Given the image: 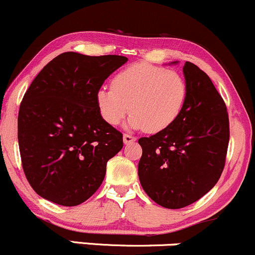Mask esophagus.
Masks as SVG:
<instances>
[{
    "label": "esophagus",
    "mask_w": 255,
    "mask_h": 255,
    "mask_svg": "<svg viewBox=\"0 0 255 255\" xmlns=\"http://www.w3.org/2000/svg\"><path fill=\"white\" fill-rule=\"evenodd\" d=\"M123 140H124L125 145H130V143L135 142L136 137H135V136H132V135H128V133H124V136H123Z\"/></svg>",
    "instance_id": "1"
}]
</instances>
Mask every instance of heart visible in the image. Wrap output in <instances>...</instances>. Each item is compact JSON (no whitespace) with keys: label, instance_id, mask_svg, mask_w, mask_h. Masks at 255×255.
Listing matches in <instances>:
<instances>
[{"label":"heart","instance_id":"obj_1","mask_svg":"<svg viewBox=\"0 0 255 255\" xmlns=\"http://www.w3.org/2000/svg\"><path fill=\"white\" fill-rule=\"evenodd\" d=\"M188 87L182 75L151 64H133L114 76L112 89L97 91L96 103L102 119L118 125L128 112V125L159 132L182 113Z\"/></svg>","mask_w":255,"mask_h":255}]
</instances>
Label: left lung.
<instances>
[{
  "label": "left lung",
  "mask_w": 255,
  "mask_h": 255,
  "mask_svg": "<svg viewBox=\"0 0 255 255\" xmlns=\"http://www.w3.org/2000/svg\"><path fill=\"white\" fill-rule=\"evenodd\" d=\"M183 73L188 94L178 119L166 130L138 140L141 185L167 209L190 205L214 188L230 140L227 108L209 76L189 61Z\"/></svg>",
  "instance_id": "1"
}]
</instances>
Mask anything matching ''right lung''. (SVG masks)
<instances>
[{"label":"right lung","mask_w":255,"mask_h":255,"mask_svg":"<svg viewBox=\"0 0 255 255\" xmlns=\"http://www.w3.org/2000/svg\"><path fill=\"white\" fill-rule=\"evenodd\" d=\"M128 61L119 55L64 52L38 73L18 114L24 174L38 195L62 206L91 198L123 133L102 119L96 103L104 81Z\"/></svg>","instance_id":"1"}]
</instances>
